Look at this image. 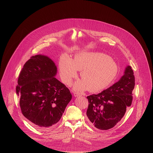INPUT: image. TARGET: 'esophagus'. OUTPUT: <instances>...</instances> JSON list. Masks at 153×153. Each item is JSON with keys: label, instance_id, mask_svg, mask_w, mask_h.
<instances>
[{"label": "esophagus", "instance_id": "esophagus-1", "mask_svg": "<svg viewBox=\"0 0 153 153\" xmlns=\"http://www.w3.org/2000/svg\"><path fill=\"white\" fill-rule=\"evenodd\" d=\"M74 97H78V96H81V94H80V93H78V92H74Z\"/></svg>", "mask_w": 153, "mask_h": 153}]
</instances>
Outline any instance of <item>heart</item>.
<instances>
[{"label":"heart","instance_id":"1","mask_svg":"<svg viewBox=\"0 0 153 153\" xmlns=\"http://www.w3.org/2000/svg\"><path fill=\"white\" fill-rule=\"evenodd\" d=\"M59 73L62 81L71 85L77 71H80L81 80L74 84L75 91H97L102 89L114 81L118 72L116 62L108 56L102 53L80 52L72 59L64 54L60 58Z\"/></svg>","mask_w":153,"mask_h":153}]
</instances>
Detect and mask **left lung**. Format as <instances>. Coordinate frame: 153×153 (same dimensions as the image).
Segmentation results:
<instances>
[{
  "mask_svg": "<svg viewBox=\"0 0 153 153\" xmlns=\"http://www.w3.org/2000/svg\"><path fill=\"white\" fill-rule=\"evenodd\" d=\"M134 86L133 71L131 66H126L123 75L112 86L98 94L87 97L88 122L102 130L114 127L131 106Z\"/></svg>",
  "mask_w": 153,
  "mask_h": 153,
  "instance_id": "8db88e82",
  "label": "left lung"
}]
</instances>
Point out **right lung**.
<instances>
[{"label": "right lung", "mask_w": 153, "mask_h": 153, "mask_svg": "<svg viewBox=\"0 0 153 153\" xmlns=\"http://www.w3.org/2000/svg\"><path fill=\"white\" fill-rule=\"evenodd\" d=\"M57 68L47 56L37 54L23 65L16 94L23 116L39 130L53 127L72 99L69 89L55 77Z\"/></svg>", "instance_id": "add662e5"}]
</instances>
